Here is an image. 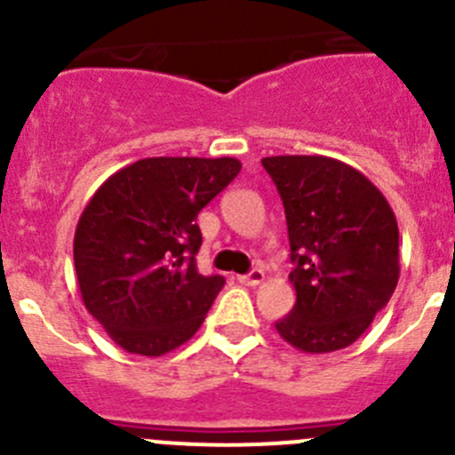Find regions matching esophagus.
I'll list each match as a JSON object with an SVG mask.
<instances>
[{
  "label": "esophagus",
  "mask_w": 455,
  "mask_h": 455,
  "mask_svg": "<svg viewBox=\"0 0 455 455\" xmlns=\"http://www.w3.org/2000/svg\"><path fill=\"white\" fill-rule=\"evenodd\" d=\"M237 282L244 283V286H259V283L264 282V273H261V270H251L249 275H240Z\"/></svg>",
  "instance_id": "esophagus-1"
}]
</instances>
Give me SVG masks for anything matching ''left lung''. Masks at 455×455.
<instances>
[{
    "instance_id": "1",
    "label": "left lung",
    "mask_w": 455,
    "mask_h": 455,
    "mask_svg": "<svg viewBox=\"0 0 455 455\" xmlns=\"http://www.w3.org/2000/svg\"><path fill=\"white\" fill-rule=\"evenodd\" d=\"M291 240V315L279 337L306 355L352 346L387 306L401 275L392 206L350 164L328 156H268Z\"/></svg>"
}]
</instances>
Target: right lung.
Segmentation results:
<instances>
[{"instance_id":"obj_1","label":"right lung","mask_w":455,"mask_h":455,"mask_svg":"<svg viewBox=\"0 0 455 455\" xmlns=\"http://www.w3.org/2000/svg\"><path fill=\"white\" fill-rule=\"evenodd\" d=\"M240 169L237 158H142L87 202L75 233L79 291L130 355L163 356L198 332L224 277L198 273L196 218Z\"/></svg>"}]
</instances>
